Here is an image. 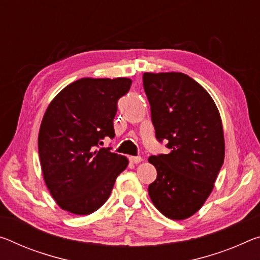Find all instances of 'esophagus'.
Masks as SVG:
<instances>
[{"mask_svg":"<svg viewBox=\"0 0 260 260\" xmlns=\"http://www.w3.org/2000/svg\"><path fill=\"white\" fill-rule=\"evenodd\" d=\"M142 160L141 156H131L129 157V162L134 163V164H139Z\"/></svg>","mask_w":260,"mask_h":260,"instance_id":"esophagus-1","label":"esophagus"}]
</instances>
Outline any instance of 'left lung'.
<instances>
[{
  "instance_id": "obj_1",
  "label": "left lung",
  "mask_w": 260,
  "mask_h": 260,
  "mask_svg": "<svg viewBox=\"0 0 260 260\" xmlns=\"http://www.w3.org/2000/svg\"><path fill=\"white\" fill-rule=\"evenodd\" d=\"M156 139L169 154L150 156L157 177L148 193L158 211L185 220L203 207L224 160L220 112L206 90L183 73H145Z\"/></svg>"
}]
</instances>
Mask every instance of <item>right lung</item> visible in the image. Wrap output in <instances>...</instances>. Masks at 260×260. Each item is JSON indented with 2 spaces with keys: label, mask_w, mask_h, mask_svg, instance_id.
<instances>
[{
  "label": "right lung",
  "mask_w": 260,
  "mask_h": 260,
  "mask_svg": "<svg viewBox=\"0 0 260 260\" xmlns=\"http://www.w3.org/2000/svg\"><path fill=\"white\" fill-rule=\"evenodd\" d=\"M131 84L127 77H84L49 103L40 125L38 150L45 184L63 211L76 215L97 211L128 166L125 156L101 146L103 140L114 138L117 103Z\"/></svg>",
  "instance_id": "1"
}]
</instances>
